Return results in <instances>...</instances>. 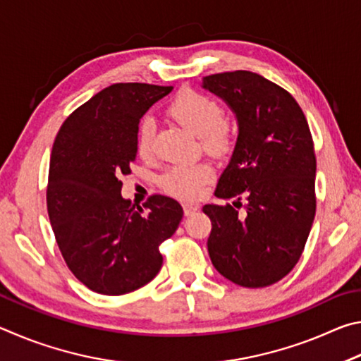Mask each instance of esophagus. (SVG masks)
Listing matches in <instances>:
<instances>
[{"mask_svg":"<svg viewBox=\"0 0 361 361\" xmlns=\"http://www.w3.org/2000/svg\"><path fill=\"white\" fill-rule=\"evenodd\" d=\"M197 210H199V205H195V204H185V205H183V212H185L186 216L192 215V213H195Z\"/></svg>","mask_w":361,"mask_h":361,"instance_id":"obj_1","label":"esophagus"}]
</instances>
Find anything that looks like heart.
Masks as SVG:
<instances>
[{
    "mask_svg": "<svg viewBox=\"0 0 361 361\" xmlns=\"http://www.w3.org/2000/svg\"><path fill=\"white\" fill-rule=\"evenodd\" d=\"M167 114L176 124L185 127L199 137L200 148L205 152L223 157L234 149L235 124L221 111L219 103L202 92L183 89L169 103ZM135 149L142 159H148L154 152V122L145 118L138 124L135 135ZM213 178V169L205 162L178 164L170 167L161 176V188L167 194L183 200L199 197L205 185Z\"/></svg>",
    "mask_w": 361,
    "mask_h": 361,
    "instance_id": "b5f03b06",
    "label": "heart"
}]
</instances>
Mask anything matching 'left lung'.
Listing matches in <instances>:
<instances>
[{
	"label": "left lung",
	"instance_id": "left-lung-1",
	"mask_svg": "<svg viewBox=\"0 0 361 361\" xmlns=\"http://www.w3.org/2000/svg\"><path fill=\"white\" fill-rule=\"evenodd\" d=\"M204 87L228 102L239 121L234 154L215 191L235 200L202 209L212 221L210 259L231 282L262 288L293 271L312 228V133L293 95L256 73L210 75Z\"/></svg>",
	"mask_w": 361,
	"mask_h": 361
}]
</instances>
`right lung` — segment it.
Segmentation results:
<instances>
[{"instance_id": "add662e5", "label": "right lung", "mask_w": 361, "mask_h": 361, "mask_svg": "<svg viewBox=\"0 0 361 361\" xmlns=\"http://www.w3.org/2000/svg\"><path fill=\"white\" fill-rule=\"evenodd\" d=\"M172 85L118 82L76 108L52 146L46 204L63 259L79 282L106 296L135 291L162 267L159 245L178 228L176 200L152 194L143 207L121 195L135 161V135Z\"/></svg>"}]
</instances>
